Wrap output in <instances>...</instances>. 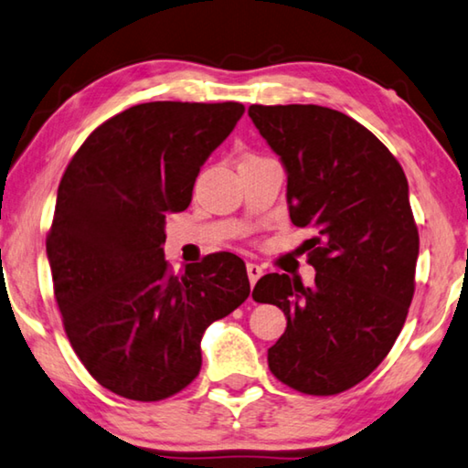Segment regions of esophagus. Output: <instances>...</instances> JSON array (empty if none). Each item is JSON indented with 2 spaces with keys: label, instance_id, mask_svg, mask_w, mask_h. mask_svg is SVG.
Masks as SVG:
<instances>
[{
  "label": "esophagus",
  "instance_id": "34e87169",
  "mask_svg": "<svg viewBox=\"0 0 468 468\" xmlns=\"http://www.w3.org/2000/svg\"><path fill=\"white\" fill-rule=\"evenodd\" d=\"M248 278H250V284H251V288H253V284L258 282L260 280V276L263 274V270H261V266H258V263H248Z\"/></svg>",
  "mask_w": 468,
  "mask_h": 468
}]
</instances>
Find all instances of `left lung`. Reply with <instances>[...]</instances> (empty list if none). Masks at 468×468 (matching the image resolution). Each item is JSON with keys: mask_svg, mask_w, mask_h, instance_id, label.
<instances>
[{"mask_svg": "<svg viewBox=\"0 0 468 468\" xmlns=\"http://www.w3.org/2000/svg\"><path fill=\"white\" fill-rule=\"evenodd\" d=\"M250 118L288 174L286 200L315 284L266 274L253 301L284 311L268 350L280 382L337 395L367 378L393 347L410 311L420 253L403 167L367 126L315 104L261 106Z\"/></svg>", "mask_w": 468, "mask_h": 468, "instance_id": "left-lung-1", "label": "left lung"}]
</instances>
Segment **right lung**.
<instances>
[{"instance_id": "add662e5", "label": "right lung", "mask_w": 468, "mask_h": 468, "mask_svg": "<svg viewBox=\"0 0 468 468\" xmlns=\"http://www.w3.org/2000/svg\"><path fill=\"white\" fill-rule=\"evenodd\" d=\"M239 101H147L100 124L67 165L47 256L65 334L101 387L161 401L198 377L200 339L250 296L245 263L210 253L174 274L165 215L243 116Z\"/></svg>"}]
</instances>
